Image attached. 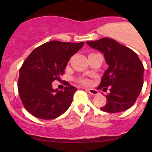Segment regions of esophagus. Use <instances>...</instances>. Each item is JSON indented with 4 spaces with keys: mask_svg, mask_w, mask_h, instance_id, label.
<instances>
[{
    "mask_svg": "<svg viewBox=\"0 0 152 152\" xmlns=\"http://www.w3.org/2000/svg\"><path fill=\"white\" fill-rule=\"evenodd\" d=\"M87 91L92 95H97L99 93V92L95 89H87Z\"/></svg>",
    "mask_w": 152,
    "mask_h": 152,
    "instance_id": "34e87169",
    "label": "esophagus"
}]
</instances>
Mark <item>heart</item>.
I'll list each match as a JSON object with an SVG mask.
<instances>
[{
  "label": "heart",
  "instance_id": "heart-1",
  "mask_svg": "<svg viewBox=\"0 0 152 152\" xmlns=\"http://www.w3.org/2000/svg\"><path fill=\"white\" fill-rule=\"evenodd\" d=\"M79 82L84 85H88L90 84V82L88 80V79H84V78H81V79H79Z\"/></svg>",
  "mask_w": 152,
  "mask_h": 152
}]
</instances>
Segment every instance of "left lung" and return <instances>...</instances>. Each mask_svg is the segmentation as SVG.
<instances>
[{
  "label": "left lung",
  "instance_id": "1",
  "mask_svg": "<svg viewBox=\"0 0 152 152\" xmlns=\"http://www.w3.org/2000/svg\"><path fill=\"white\" fill-rule=\"evenodd\" d=\"M86 43L103 53L109 65L98 87L106 90L110 87V93L106 96L107 104L101 110L115 113L129 109L135 103L143 85V65L137 53L107 37Z\"/></svg>",
  "mask_w": 152,
  "mask_h": 152
}]
</instances>
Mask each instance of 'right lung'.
Wrapping results in <instances>:
<instances>
[{
	"mask_svg": "<svg viewBox=\"0 0 152 152\" xmlns=\"http://www.w3.org/2000/svg\"><path fill=\"white\" fill-rule=\"evenodd\" d=\"M85 42L50 41L35 48L20 69L18 88L26 110L34 117L50 120L69 108L77 89L68 85L64 90H53L52 82L59 81L70 57Z\"/></svg>",
	"mask_w": 152,
	"mask_h": 152,
	"instance_id": "add662e5",
	"label": "right lung"
}]
</instances>
